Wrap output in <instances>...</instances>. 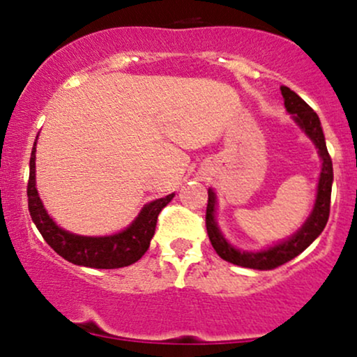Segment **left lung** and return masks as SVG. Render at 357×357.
Instances as JSON below:
<instances>
[{"label":"left lung","mask_w":357,"mask_h":357,"mask_svg":"<svg viewBox=\"0 0 357 357\" xmlns=\"http://www.w3.org/2000/svg\"><path fill=\"white\" fill-rule=\"evenodd\" d=\"M280 90L282 96H284L287 112L292 114L294 121H296L297 124L301 126V129L310 137V141H312L315 147L319 149L317 153L322 159V171L317 184V196H315L314 210L309 215V218H307L305 223L302 225V228H298V231L294 233L290 238L280 241V243L273 245V247H270L267 250H261V252H240V250L233 248L227 241V238L221 235L218 223H216L215 218L216 195L213 190H208L206 230L213 248H215V252L218 253L223 260L245 268L272 270L287 264L289 260L301 255V253L304 252L319 235H321L324 228H326L327 220H329L331 190H333L334 174L333 161H331V155L327 153L321 121H319V116L314 112L312 107H310L307 102L302 100L294 90L285 87V85H282Z\"/></svg>","instance_id":"left-lung-1"}]
</instances>
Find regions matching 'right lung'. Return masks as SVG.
Wrapping results in <instances>:
<instances>
[{
  "mask_svg": "<svg viewBox=\"0 0 357 357\" xmlns=\"http://www.w3.org/2000/svg\"><path fill=\"white\" fill-rule=\"evenodd\" d=\"M35 146L36 142L31 151L30 178H28L26 188L28 210H30L31 220L38 231L42 233L45 241L65 260L90 268L127 267L144 255L149 248L151 238L154 236L158 215L174 198V192L147 203L137 215V218L126 230L116 233V235L82 236L65 231L50 218L38 196L35 181Z\"/></svg>",
  "mask_w": 357,
  "mask_h": 357,
  "instance_id": "add662e5",
  "label": "right lung"
}]
</instances>
